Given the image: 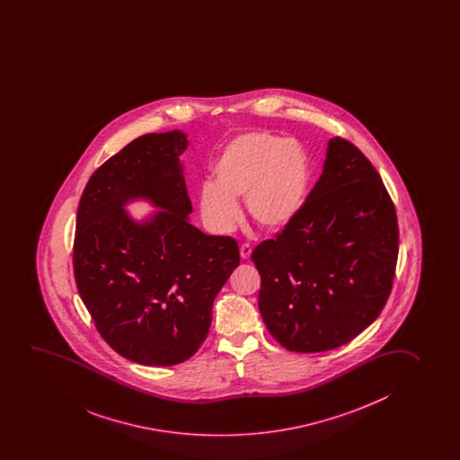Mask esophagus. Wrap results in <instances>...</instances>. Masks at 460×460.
<instances>
[{"label": "esophagus", "instance_id": "esophagus-1", "mask_svg": "<svg viewBox=\"0 0 460 460\" xmlns=\"http://www.w3.org/2000/svg\"><path fill=\"white\" fill-rule=\"evenodd\" d=\"M252 250H253V248H252V245L247 243V242L242 243V245H240V258H242V260H248L250 254H252Z\"/></svg>", "mask_w": 460, "mask_h": 460}]
</instances>
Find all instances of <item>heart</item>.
<instances>
[{"label":"heart","mask_w":460,"mask_h":460,"mask_svg":"<svg viewBox=\"0 0 460 460\" xmlns=\"http://www.w3.org/2000/svg\"><path fill=\"white\" fill-rule=\"evenodd\" d=\"M217 183L200 190V210L213 227L229 231L245 196L250 217L267 229L288 225L304 206L312 160L299 140L258 131L231 140L213 164Z\"/></svg>","instance_id":"1"}]
</instances>
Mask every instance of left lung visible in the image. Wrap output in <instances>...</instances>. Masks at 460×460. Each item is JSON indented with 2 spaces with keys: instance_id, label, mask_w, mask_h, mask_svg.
<instances>
[{
  "instance_id": "1",
  "label": "left lung",
  "mask_w": 460,
  "mask_h": 460,
  "mask_svg": "<svg viewBox=\"0 0 460 460\" xmlns=\"http://www.w3.org/2000/svg\"><path fill=\"white\" fill-rule=\"evenodd\" d=\"M397 256V213L380 173L353 142L333 137L299 213L252 253L267 331L296 353L351 341L386 305Z\"/></svg>"
}]
</instances>
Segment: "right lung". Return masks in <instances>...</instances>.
Here are the masks:
<instances>
[{"instance_id": "right-lung-1", "label": "right lung", "mask_w": 460, "mask_h": 460, "mask_svg": "<svg viewBox=\"0 0 460 460\" xmlns=\"http://www.w3.org/2000/svg\"><path fill=\"white\" fill-rule=\"evenodd\" d=\"M187 146L180 131L134 139L94 171L77 210V291L107 345L142 366H175L199 349L213 299L240 262L237 240L188 221ZM134 197L164 210L134 224L122 210Z\"/></svg>"}]
</instances>
